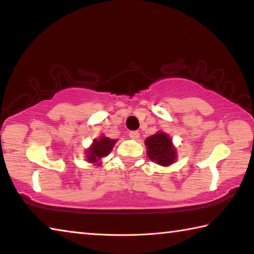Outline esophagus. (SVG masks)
Listing matches in <instances>:
<instances>
[{
	"instance_id": "1",
	"label": "esophagus",
	"mask_w": 254,
	"mask_h": 254,
	"mask_svg": "<svg viewBox=\"0 0 254 254\" xmlns=\"http://www.w3.org/2000/svg\"><path fill=\"white\" fill-rule=\"evenodd\" d=\"M130 137L131 139H133V140H137L140 137V133L137 132V131H132V132H130Z\"/></svg>"
}]
</instances>
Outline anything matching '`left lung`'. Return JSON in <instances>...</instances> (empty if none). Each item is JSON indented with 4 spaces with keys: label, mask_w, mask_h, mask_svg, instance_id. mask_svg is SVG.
Here are the masks:
<instances>
[{
    "label": "left lung",
    "mask_w": 254,
    "mask_h": 254,
    "mask_svg": "<svg viewBox=\"0 0 254 254\" xmlns=\"http://www.w3.org/2000/svg\"><path fill=\"white\" fill-rule=\"evenodd\" d=\"M144 144L147 147L148 158L159 166L168 167L177 160V149L173 143V139L165 132L158 131L153 135L148 136Z\"/></svg>",
    "instance_id": "obj_1"
}]
</instances>
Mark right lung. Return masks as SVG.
I'll use <instances>...</instances> for the list:
<instances>
[{"label":"right lung","mask_w":254,"mask_h":254,"mask_svg":"<svg viewBox=\"0 0 254 254\" xmlns=\"http://www.w3.org/2000/svg\"><path fill=\"white\" fill-rule=\"evenodd\" d=\"M117 142L118 140L110 139L104 134H102L98 139H94L89 148L85 150L86 161L94 163L95 166H101L102 159L109 156Z\"/></svg>","instance_id":"add662e5"}]
</instances>
